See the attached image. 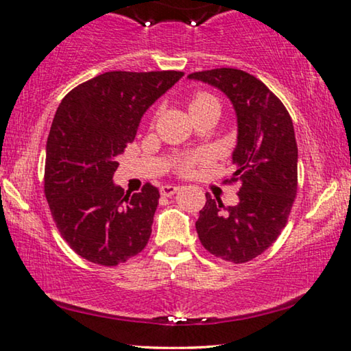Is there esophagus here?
<instances>
[{
    "mask_svg": "<svg viewBox=\"0 0 351 351\" xmlns=\"http://www.w3.org/2000/svg\"><path fill=\"white\" fill-rule=\"evenodd\" d=\"M178 191H180V186H175V184H165V186L160 187V194L164 197L175 195Z\"/></svg>",
    "mask_w": 351,
    "mask_h": 351,
    "instance_id": "1",
    "label": "esophagus"
}]
</instances>
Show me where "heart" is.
Masks as SVG:
<instances>
[{
    "mask_svg": "<svg viewBox=\"0 0 351 351\" xmlns=\"http://www.w3.org/2000/svg\"><path fill=\"white\" fill-rule=\"evenodd\" d=\"M210 103H218V100H216V98H215L213 95H210V93H197L195 97L191 98V101H189V111L195 110V108L210 105ZM192 164H194V159H186V160L181 164V170L184 171V173H187V171H191Z\"/></svg>",
    "mask_w": 351,
    "mask_h": 351,
    "instance_id": "heart-1",
    "label": "heart"
}]
</instances>
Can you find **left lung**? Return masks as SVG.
I'll return each instance as SVG.
<instances>
[{
	"mask_svg": "<svg viewBox=\"0 0 351 351\" xmlns=\"http://www.w3.org/2000/svg\"><path fill=\"white\" fill-rule=\"evenodd\" d=\"M229 98L237 116L234 173L241 181L239 204L224 206L205 194L195 223L205 250L227 263L243 264L264 253L286 226L298 192V145L293 121L264 82L235 68L187 76Z\"/></svg>",
	"mask_w": 351,
	"mask_h": 351,
	"instance_id": "1",
	"label": "left lung"
}]
</instances>
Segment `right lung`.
<instances>
[{"label":"right lung","instance_id":"1","mask_svg":"<svg viewBox=\"0 0 351 351\" xmlns=\"http://www.w3.org/2000/svg\"><path fill=\"white\" fill-rule=\"evenodd\" d=\"M182 71H110L63 98L46 146L44 192L63 239L81 258L117 265L151 237L159 189L124 194L114 184L117 156L133 141L145 112Z\"/></svg>","mask_w":351,"mask_h":351}]
</instances>
